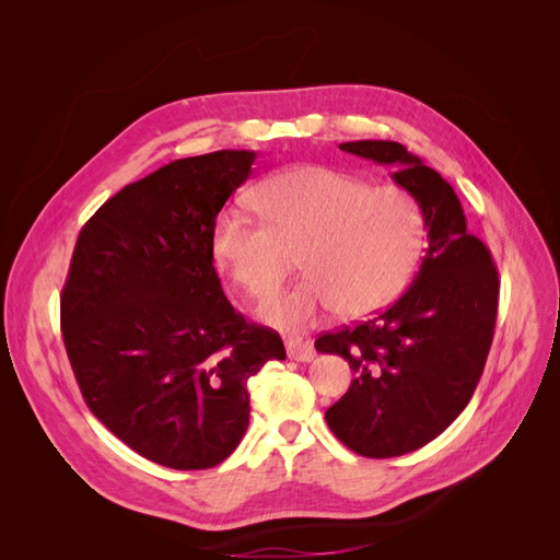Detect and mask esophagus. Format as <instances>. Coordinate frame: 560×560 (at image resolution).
<instances>
[{
  "label": "esophagus",
  "mask_w": 560,
  "mask_h": 560,
  "mask_svg": "<svg viewBox=\"0 0 560 560\" xmlns=\"http://www.w3.org/2000/svg\"><path fill=\"white\" fill-rule=\"evenodd\" d=\"M285 349H288V357L292 361H300V363H306V361H313L315 359V347L313 342L304 340V338H288L285 340Z\"/></svg>",
  "instance_id": "34e87169"
}]
</instances>
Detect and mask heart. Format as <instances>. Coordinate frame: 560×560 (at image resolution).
<instances>
[{"label": "heart", "instance_id": "obj_1", "mask_svg": "<svg viewBox=\"0 0 560 560\" xmlns=\"http://www.w3.org/2000/svg\"><path fill=\"white\" fill-rule=\"evenodd\" d=\"M260 218L224 209L213 229V252L249 295L265 298L295 268L304 279L260 306V317L283 331H302L329 308L363 317L388 306L424 243L420 201L397 186H370L329 165L283 170L252 197Z\"/></svg>", "mask_w": 560, "mask_h": 560}]
</instances>
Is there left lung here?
I'll list each match as a JSON object with an SVG mask.
<instances>
[{"label":"left lung","instance_id":"obj_1","mask_svg":"<svg viewBox=\"0 0 560 560\" xmlns=\"http://www.w3.org/2000/svg\"><path fill=\"white\" fill-rule=\"evenodd\" d=\"M340 150L393 165V182L420 201L429 241L420 272L388 311L315 340L354 372L327 424L351 452L390 458L431 443L472 397L492 342L499 279L486 245L467 233L454 188L420 156L393 140Z\"/></svg>","mask_w":560,"mask_h":560}]
</instances>
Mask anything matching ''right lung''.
<instances>
[{"mask_svg":"<svg viewBox=\"0 0 560 560\" xmlns=\"http://www.w3.org/2000/svg\"><path fill=\"white\" fill-rule=\"evenodd\" d=\"M256 152L172 161L125 186L81 229L61 329L93 416L147 460L222 463L249 424L247 381L285 359L277 331L224 298L213 229Z\"/></svg>","mask_w":560,"mask_h":560,"instance_id":"1","label":"right lung"}]
</instances>
